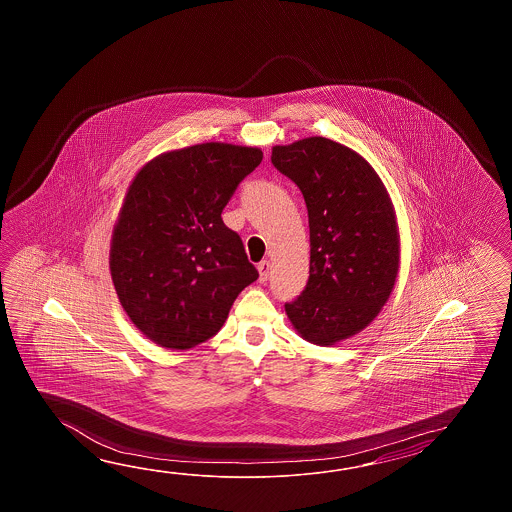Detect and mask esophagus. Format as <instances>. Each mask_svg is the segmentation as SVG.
<instances>
[{
	"mask_svg": "<svg viewBox=\"0 0 512 512\" xmlns=\"http://www.w3.org/2000/svg\"><path fill=\"white\" fill-rule=\"evenodd\" d=\"M258 271H260V282H267L269 280V272H271V263L267 260L258 263Z\"/></svg>",
	"mask_w": 512,
	"mask_h": 512,
	"instance_id": "esophagus-1",
	"label": "esophagus"
}]
</instances>
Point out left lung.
<instances>
[{
	"mask_svg": "<svg viewBox=\"0 0 512 512\" xmlns=\"http://www.w3.org/2000/svg\"><path fill=\"white\" fill-rule=\"evenodd\" d=\"M271 161L300 188L309 218V280L285 311L305 340L331 346L368 326L392 294V201L359 153L324 137L274 146Z\"/></svg>",
	"mask_w": 512,
	"mask_h": 512,
	"instance_id": "left-lung-1",
	"label": "left lung"
}]
</instances>
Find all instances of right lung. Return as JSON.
<instances>
[{
    "label": "right lung",
    "mask_w": 512,
    "mask_h": 512,
    "mask_svg": "<svg viewBox=\"0 0 512 512\" xmlns=\"http://www.w3.org/2000/svg\"><path fill=\"white\" fill-rule=\"evenodd\" d=\"M261 159L258 148L205 142L159 155L133 179L109 269L124 311L155 344L188 349L214 337L258 280L221 212Z\"/></svg>",
    "instance_id": "right-lung-1"
}]
</instances>
